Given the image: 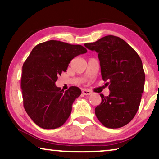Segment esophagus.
Instances as JSON below:
<instances>
[{"label":"esophagus","mask_w":159,"mask_h":159,"mask_svg":"<svg viewBox=\"0 0 159 159\" xmlns=\"http://www.w3.org/2000/svg\"><path fill=\"white\" fill-rule=\"evenodd\" d=\"M91 91L88 90H82V94L84 95H90L91 94Z\"/></svg>","instance_id":"34e87169"}]
</instances>
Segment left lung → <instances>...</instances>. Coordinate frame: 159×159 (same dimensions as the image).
<instances>
[{
	"instance_id": "left-lung-1",
	"label": "left lung",
	"mask_w": 159,
	"mask_h": 159,
	"mask_svg": "<svg viewBox=\"0 0 159 159\" xmlns=\"http://www.w3.org/2000/svg\"><path fill=\"white\" fill-rule=\"evenodd\" d=\"M84 46L98 53L102 78L110 94H101L95 115L106 127L116 129L135 116L144 91L145 72L141 58L125 40L114 35L103 37Z\"/></svg>"
}]
</instances>
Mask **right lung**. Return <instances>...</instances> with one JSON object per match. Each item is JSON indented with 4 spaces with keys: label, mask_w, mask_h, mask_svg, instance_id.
Here are the masks:
<instances>
[{
    "label": "right lung",
    "mask_w": 159,
    "mask_h": 159,
    "mask_svg": "<svg viewBox=\"0 0 159 159\" xmlns=\"http://www.w3.org/2000/svg\"><path fill=\"white\" fill-rule=\"evenodd\" d=\"M87 51L80 45L49 40L37 45L24 63L21 77L24 107L40 127L56 129L70 116L72 103L81 90L71 86L64 91L55 82L71 59Z\"/></svg>",
    "instance_id": "obj_1"
}]
</instances>
